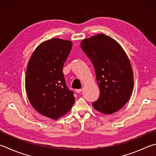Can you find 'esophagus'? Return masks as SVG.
Returning a JSON list of instances; mask_svg holds the SVG:
<instances>
[{
	"mask_svg": "<svg viewBox=\"0 0 156 156\" xmlns=\"http://www.w3.org/2000/svg\"><path fill=\"white\" fill-rule=\"evenodd\" d=\"M81 91H82V90H81V89H76V90H75V92H77V93H78V94L81 93Z\"/></svg>",
	"mask_w": 156,
	"mask_h": 156,
	"instance_id": "1",
	"label": "esophagus"
}]
</instances>
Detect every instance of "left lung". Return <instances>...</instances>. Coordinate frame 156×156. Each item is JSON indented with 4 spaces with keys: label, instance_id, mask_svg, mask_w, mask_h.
Returning a JSON list of instances; mask_svg holds the SVG:
<instances>
[{
    "label": "left lung",
    "instance_id": "1",
    "mask_svg": "<svg viewBox=\"0 0 156 156\" xmlns=\"http://www.w3.org/2000/svg\"><path fill=\"white\" fill-rule=\"evenodd\" d=\"M81 48L92 62L100 89L94 108L104 114L119 111L130 99L134 87L133 69L126 52L116 41L103 34L83 40Z\"/></svg>",
    "mask_w": 156,
    "mask_h": 156
}]
</instances>
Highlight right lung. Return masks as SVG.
I'll list each match as a JSON object with an SVG mask.
<instances>
[{"label": "right lung", "instance_id": "add662e5", "mask_svg": "<svg viewBox=\"0 0 156 156\" xmlns=\"http://www.w3.org/2000/svg\"><path fill=\"white\" fill-rule=\"evenodd\" d=\"M72 45L58 38L46 41L35 49L28 64L25 85L29 101L37 112L53 119L68 113L75 101L62 71Z\"/></svg>", "mask_w": 156, "mask_h": 156}]
</instances>
